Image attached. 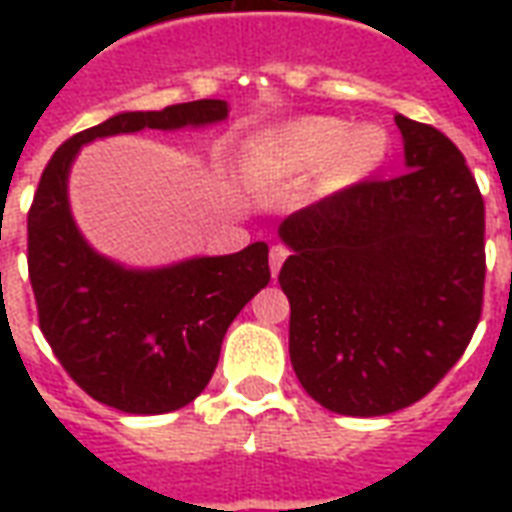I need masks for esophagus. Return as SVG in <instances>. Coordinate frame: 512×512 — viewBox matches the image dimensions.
<instances>
[{
  "label": "esophagus",
  "instance_id": "esophagus-1",
  "mask_svg": "<svg viewBox=\"0 0 512 512\" xmlns=\"http://www.w3.org/2000/svg\"><path fill=\"white\" fill-rule=\"evenodd\" d=\"M290 249L285 244H274L271 246V274H279V268H282V263L288 260Z\"/></svg>",
  "mask_w": 512,
  "mask_h": 512
}]
</instances>
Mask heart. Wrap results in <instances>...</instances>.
<instances>
[{"instance_id": "b5f03b06", "label": "heart", "mask_w": 512, "mask_h": 512, "mask_svg": "<svg viewBox=\"0 0 512 512\" xmlns=\"http://www.w3.org/2000/svg\"><path fill=\"white\" fill-rule=\"evenodd\" d=\"M389 139L378 126L351 128L337 117H304L282 131L255 139L244 167L252 180L326 167V189L354 186L373 175L386 156Z\"/></svg>"}]
</instances>
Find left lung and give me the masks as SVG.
<instances>
[{"label": "left lung", "mask_w": 512, "mask_h": 512, "mask_svg": "<svg viewBox=\"0 0 512 512\" xmlns=\"http://www.w3.org/2000/svg\"><path fill=\"white\" fill-rule=\"evenodd\" d=\"M408 172L359 180L279 224L293 249L290 362L323 408L381 417L450 373L483 312L485 202L439 128L395 117Z\"/></svg>", "instance_id": "left-lung-1"}]
</instances>
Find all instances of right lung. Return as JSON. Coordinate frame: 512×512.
<instances>
[{"mask_svg": "<svg viewBox=\"0 0 512 512\" xmlns=\"http://www.w3.org/2000/svg\"><path fill=\"white\" fill-rule=\"evenodd\" d=\"M227 101L123 112L73 134L40 175L27 213V266L38 323L65 373L87 395L126 414L183 408L211 381L227 326L266 288L268 246L194 257L158 271H128L95 255L73 224L68 169L98 136L219 123Z\"/></svg>", "mask_w": 512, "mask_h": 512, "instance_id": "1", "label": "right lung"}]
</instances>
